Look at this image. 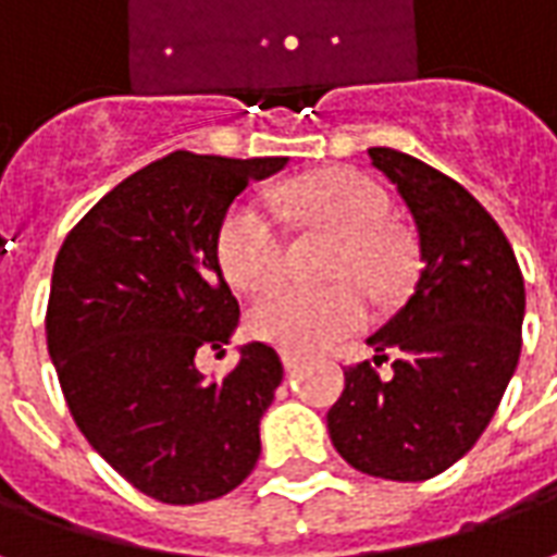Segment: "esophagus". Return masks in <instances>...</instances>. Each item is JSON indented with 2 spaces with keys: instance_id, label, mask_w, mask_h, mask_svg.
<instances>
[{
  "instance_id": "obj_1",
  "label": "esophagus",
  "mask_w": 557,
  "mask_h": 557,
  "mask_svg": "<svg viewBox=\"0 0 557 557\" xmlns=\"http://www.w3.org/2000/svg\"><path fill=\"white\" fill-rule=\"evenodd\" d=\"M283 367H286L289 373H295V370L301 367V358H295V355H283Z\"/></svg>"
}]
</instances>
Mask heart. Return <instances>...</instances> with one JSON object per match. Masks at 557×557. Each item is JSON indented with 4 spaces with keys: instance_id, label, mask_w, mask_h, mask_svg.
Listing matches in <instances>:
<instances>
[{
    "instance_id": "b5f03b06",
    "label": "heart",
    "mask_w": 557,
    "mask_h": 557,
    "mask_svg": "<svg viewBox=\"0 0 557 557\" xmlns=\"http://www.w3.org/2000/svg\"><path fill=\"white\" fill-rule=\"evenodd\" d=\"M295 211L337 232L331 286H283L253 304L247 327L286 355H313L361 331L367 292L391 301L411 277V247L387 220L391 199L355 170H322L286 187ZM218 262L235 289L262 292L286 271V238L256 202H235L218 230Z\"/></svg>"
}]
</instances>
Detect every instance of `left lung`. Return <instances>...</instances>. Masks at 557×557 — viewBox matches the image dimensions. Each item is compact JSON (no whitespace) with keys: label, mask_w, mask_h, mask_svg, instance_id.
<instances>
[{"label":"left lung","mask_w":557,"mask_h":557,"mask_svg":"<svg viewBox=\"0 0 557 557\" xmlns=\"http://www.w3.org/2000/svg\"><path fill=\"white\" fill-rule=\"evenodd\" d=\"M418 230L414 292L379 334L373 361L346 367L327 411L337 454L370 478L430 480L490 426L522 351L525 283L486 208L430 163L370 148ZM387 350L392 375L379 376Z\"/></svg>","instance_id":"left-lung-1"}]
</instances>
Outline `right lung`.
<instances>
[{
    "mask_svg": "<svg viewBox=\"0 0 557 557\" xmlns=\"http://www.w3.org/2000/svg\"><path fill=\"white\" fill-rule=\"evenodd\" d=\"M283 166L172 151L115 184L55 256L47 349L71 418L154 502H211L256 468L280 355L247 343L220 382L194 358L223 349L242 313L218 262L220 223Z\"/></svg>",
    "mask_w": 557,
    "mask_h": 557,
    "instance_id": "right-lung-1",
    "label": "right lung"
}]
</instances>
